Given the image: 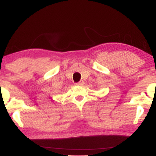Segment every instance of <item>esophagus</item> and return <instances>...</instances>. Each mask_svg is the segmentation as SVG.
Segmentation results:
<instances>
[{
  "label": "esophagus",
  "instance_id": "1",
  "mask_svg": "<svg viewBox=\"0 0 156 156\" xmlns=\"http://www.w3.org/2000/svg\"><path fill=\"white\" fill-rule=\"evenodd\" d=\"M83 84H84V81H80V82L76 83L75 85H76V86H82V85H83Z\"/></svg>",
  "mask_w": 156,
  "mask_h": 156
}]
</instances>
